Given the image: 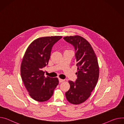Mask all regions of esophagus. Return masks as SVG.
<instances>
[{"instance_id": "obj_1", "label": "esophagus", "mask_w": 124, "mask_h": 124, "mask_svg": "<svg viewBox=\"0 0 124 124\" xmlns=\"http://www.w3.org/2000/svg\"><path fill=\"white\" fill-rule=\"evenodd\" d=\"M59 83H62L64 81V80H63V79H61V78H59Z\"/></svg>"}]
</instances>
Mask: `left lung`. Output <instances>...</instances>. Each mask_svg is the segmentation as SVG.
<instances>
[{"label": "left lung", "mask_w": 124, "mask_h": 124, "mask_svg": "<svg viewBox=\"0 0 124 124\" xmlns=\"http://www.w3.org/2000/svg\"><path fill=\"white\" fill-rule=\"evenodd\" d=\"M64 39L74 46L77 79L69 81L70 87L65 93L69 102L79 104L86 100L95 87L99 78V68L96 54L90 43L80 36H67Z\"/></svg>", "instance_id": "1"}]
</instances>
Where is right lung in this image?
Masks as SVG:
<instances>
[{"label": "right lung", "mask_w": 124, "mask_h": 124, "mask_svg": "<svg viewBox=\"0 0 124 124\" xmlns=\"http://www.w3.org/2000/svg\"><path fill=\"white\" fill-rule=\"evenodd\" d=\"M61 36L46 37L33 40L28 46L21 65V75L30 96L39 102L49 99L59 84L57 78L45 77L42 69L48 64L53 45Z\"/></svg>", "instance_id": "1"}]
</instances>
